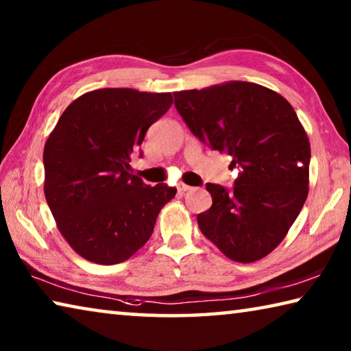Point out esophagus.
<instances>
[{
    "label": "esophagus",
    "mask_w": 351,
    "mask_h": 351,
    "mask_svg": "<svg viewBox=\"0 0 351 351\" xmlns=\"http://www.w3.org/2000/svg\"><path fill=\"white\" fill-rule=\"evenodd\" d=\"M192 189H193V187L187 186V184H180V186H178V192L184 193V192H189V190H192Z\"/></svg>",
    "instance_id": "1"
}]
</instances>
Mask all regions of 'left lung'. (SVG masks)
<instances>
[{"label":"left lung","mask_w":351,"mask_h":351,"mask_svg":"<svg viewBox=\"0 0 351 351\" xmlns=\"http://www.w3.org/2000/svg\"><path fill=\"white\" fill-rule=\"evenodd\" d=\"M193 136L232 156L234 187L207 182L212 207L201 232L226 257L251 263L280 245L308 197L311 148L287 99L249 82L175 93Z\"/></svg>","instance_id":"left-lung-1"}]
</instances>
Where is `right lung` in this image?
<instances>
[{
	"instance_id": "1",
	"label": "right lung",
	"mask_w": 351,
	"mask_h": 351,
	"mask_svg": "<svg viewBox=\"0 0 351 351\" xmlns=\"http://www.w3.org/2000/svg\"><path fill=\"white\" fill-rule=\"evenodd\" d=\"M171 104L170 93L102 88L75 99L47 138L45 197L58 230L83 258L128 260L175 197V187L147 186L130 167L133 150Z\"/></svg>"
}]
</instances>
